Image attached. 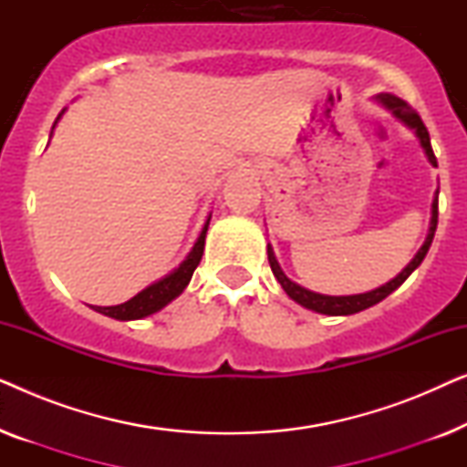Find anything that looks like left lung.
<instances>
[{
  "instance_id": "8db88e82",
  "label": "left lung",
  "mask_w": 467,
  "mask_h": 467,
  "mask_svg": "<svg viewBox=\"0 0 467 467\" xmlns=\"http://www.w3.org/2000/svg\"><path fill=\"white\" fill-rule=\"evenodd\" d=\"M376 101H379L380 106H385L387 110H391L395 119H400L401 123L410 127V130H414L420 146H423L427 159H430V163L433 165V168H438L436 155H433V150H431L430 131H427V127L423 125V120H420L419 114L414 112L412 108L408 106L404 99L395 98V95H391V93L376 95ZM436 227H438V191H436V197H433V203H431L430 234H427V238L423 242V246L419 248V253L414 254V259L404 267V270L398 274V276H395L393 280H389L387 285H382V286H379V289H374V291L359 293V296H321V293L304 289V286H299L297 283H293L291 278H286V274L280 270V265H278L276 257H274V251H272L270 244H267V261H270V267H272L274 276H276L280 286H283L285 293L293 299V302H297L299 306H304V308L321 312V315H329V317L355 315V312L366 310V308H369V306L382 302V299H385L387 296H391V293L398 289V286L404 283V280L410 276L414 270H417V267L420 265V261L425 259L427 251H430L433 234H436Z\"/></svg>"
}]
</instances>
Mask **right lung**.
<instances>
[{"instance_id": "right-lung-1", "label": "right lung", "mask_w": 467, "mask_h": 467, "mask_svg": "<svg viewBox=\"0 0 467 467\" xmlns=\"http://www.w3.org/2000/svg\"><path fill=\"white\" fill-rule=\"evenodd\" d=\"M61 114L57 117V120L61 119ZM57 120H55V125H57ZM55 125H53V130H55ZM208 225H210V216H208L206 225H203V229H202L200 238H197L193 248H191V253L187 254V259H184L174 272H170L165 278L146 286V289L140 291L138 296H133L130 302L119 304V306H95L93 310H98V312H101V315H106L110 318H117V321H133V318H144V317L152 315V312L161 310L163 306H168L171 299H176L184 291V286L189 285L191 276H193L195 267L200 265L202 254H203V244H206Z\"/></svg>"}]
</instances>
